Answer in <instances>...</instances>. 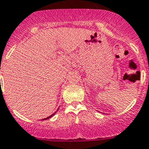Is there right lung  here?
Masks as SVG:
<instances>
[{
	"mask_svg": "<svg viewBox=\"0 0 149 149\" xmlns=\"http://www.w3.org/2000/svg\"><path fill=\"white\" fill-rule=\"evenodd\" d=\"M55 113H56V112H55ZM55 113H53V114H52L51 116H49V117H47V118H45V119H43V120H48V119H49V118H50V117H52V116H54V115H55Z\"/></svg>",
	"mask_w": 149,
	"mask_h": 149,
	"instance_id": "right-lung-1",
	"label": "right lung"
}]
</instances>
